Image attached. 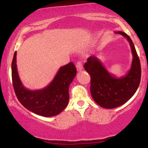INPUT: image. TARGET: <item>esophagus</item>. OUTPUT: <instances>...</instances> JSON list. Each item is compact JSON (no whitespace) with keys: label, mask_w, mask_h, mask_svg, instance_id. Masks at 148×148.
<instances>
[{"label":"esophagus","mask_w":148,"mask_h":148,"mask_svg":"<svg viewBox=\"0 0 148 148\" xmlns=\"http://www.w3.org/2000/svg\"><path fill=\"white\" fill-rule=\"evenodd\" d=\"M76 69H77V70L79 71V72L83 69V64L81 61H79V62H77V63H76Z\"/></svg>","instance_id":"obj_1"}]
</instances>
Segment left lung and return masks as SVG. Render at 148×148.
<instances>
[{
    "label": "left lung",
    "instance_id": "obj_1",
    "mask_svg": "<svg viewBox=\"0 0 148 148\" xmlns=\"http://www.w3.org/2000/svg\"><path fill=\"white\" fill-rule=\"evenodd\" d=\"M115 33L128 40L133 55L132 66L126 75L118 78L113 75L94 56L88 58L84 64L85 69L91 78L92 97L98 105L105 108H116L126 103L136 92L141 76L140 60L132 40L123 32Z\"/></svg>",
    "mask_w": 148,
    "mask_h": 148
}]
</instances>
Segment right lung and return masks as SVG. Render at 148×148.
<instances>
[{
    "label": "right lung",
    "instance_id": "add662e5",
    "mask_svg": "<svg viewBox=\"0 0 148 148\" xmlns=\"http://www.w3.org/2000/svg\"><path fill=\"white\" fill-rule=\"evenodd\" d=\"M16 51L12 62V78L15 94L20 103L30 111L44 117H52L62 112L68 104L69 87L76 74L72 62L59 69L47 87L30 90L23 86L16 67Z\"/></svg>",
    "mask_w": 148,
    "mask_h": 148
}]
</instances>
